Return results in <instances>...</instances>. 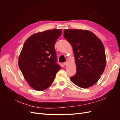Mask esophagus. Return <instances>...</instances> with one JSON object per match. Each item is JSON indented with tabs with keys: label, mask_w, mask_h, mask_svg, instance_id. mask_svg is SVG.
Masks as SVG:
<instances>
[{
	"label": "esophagus",
	"mask_w": 120,
	"mask_h": 120,
	"mask_svg": "<svg viewBox=\"0 0 120 120\" xmlns=\"http://www.w3.org/2000/svg\"><path fill=\"white\" fill-rule=\"evenodd\" d=\"M68 63V61H66V62H65V63H64V66H67Z\"/></svg>",
	"instance_id": "obj_1"
}]
</instances>
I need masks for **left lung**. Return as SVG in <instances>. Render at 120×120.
<instances>
[{
  "mask_svg": "<svg viewBox=\"0 0 120 120\" xmlns=\"http://www.w3.org/2000/svg\"><path fill=\"white\" fill-rule=\"evenodd\" d=\"M64 36L73 49L77 72L71 81L86 89L98 81L105 70L106 57L103 42L92 32L65 30Z\"/></svg>",
  "mask_w": 120,
  "mask_h": 120,
  "instance_id": "8db88e82",
  "label": "left lung"
}]
</instances>
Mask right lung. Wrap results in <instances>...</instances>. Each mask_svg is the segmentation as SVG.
I'll list each match as a JSON object with an SVG mask.
<instances>
[{
    "instance_id": "obj_1",
    "label": "right lung",
    "mask_w": 120,
    "mask_h": 120,
    "mask_svg": "<svg viewBox=\"0 0 120 120\" xmlns=\"http://www.w3.org/2000/svg\"><path fill=\"white\" fill-rule=\"evenodd\" d=\"M61 33L60 29L38 32L24 43L19 57V66L28 85L36 90L48 89L61 68L56 63L54 48Z\"/></svg>"
}]
</instances>
